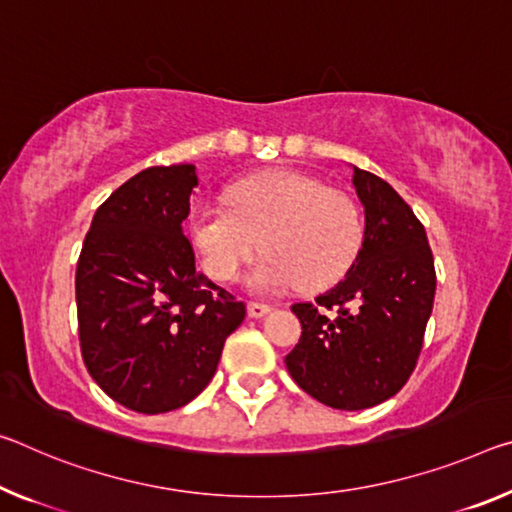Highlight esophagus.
Listing matches in <instances>:
<instances>
[{
    "label": "esophagus",
    "instance_id": "obj_1",
    "mask_svg": "<svg viewBox=\"0 0 512 512\" xmlns=\"http://www.w3.org/2000/svg\"><path fill=\"white\" fill-rule=\"evenodd\" d=\"M271 312L269 305L264 303H248V316L250 319H262V316H266Z\"/></svg>",
    "mask_w": 512,
    "mask_h": 512
}]
</instances>
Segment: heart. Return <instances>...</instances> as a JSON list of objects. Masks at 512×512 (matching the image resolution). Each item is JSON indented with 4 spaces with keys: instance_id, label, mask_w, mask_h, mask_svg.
Here are the masks:
<instances>
[{
    "instance_id": "heart-1",
    "label": "heart",
    "mask_w": 512,
    "mask_h": 512,
    "mask_svg": "<svg viewBox=\"0 0 512 512\" xmlns=\"http://www.w3.org/2000/svg\"><path fill=\"white\" fill-rule=\"evenodd\" d=\"M227 205L200 202L189 234L214 280H234L259 246L266 253L246 275L255 294L298 285L323 289L351 269L362 246V216L346 193L316 177L273 170L234 184Z\"/></svg>"
}]
</instances>
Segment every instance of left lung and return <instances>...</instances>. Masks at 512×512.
I'll return each mask as SVG.
<instances>
[{"label":"left lung","instance_id":"left-lung-1","mask_svg":"<svg viewBox=\"0 0 512 512\" xmlns=\"http://www.w3.org/2000/svg\"><path fill=\"white\" fill-rule=\"evenodd\" d=\"M353 189L362 248L344 280L291 307L303 335L285 358L298 387L337 410L373 408L408 383L435 298L433 253L408 202L358 166Z\"/></svg>","mask_w":512,"mask_h":512}]
</instances>
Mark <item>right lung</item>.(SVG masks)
Masks as SVG:
<instances>
[{"label":"right lung","instance_id":"1","mask_svg":"<svg viewBox=\"0 0 512 512\" xmlns=\"http://www.w3.org/2000/svg\"><path fill=\"white\" fill-rule=\"evenodd\" d=\"M196 166H152L97 209L77 262L81 358L113 401L177 410L214 378L246 305L196 271L182 223Z\"/></svg>","mask_w":512,"mask_h":512}]
</instances>
